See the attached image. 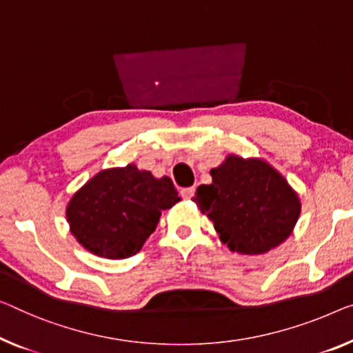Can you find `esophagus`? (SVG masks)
<instances>
[{
	"instance_id": "1",
	"label": "esophagus",
	"mask_w": 353,
	"mask_h": 353,
	"mask_svg": "<svg viewBox=\"0 0 353 353\" xmlns=\"http://www.w3.org/2000/svg\"><path fill=\"white\" fill-rule=\"evenodd\" d=\"M193 193H194V187H187V188H182V190H181V194H182L183 199H190L193 196Z\"/></svg>"
}]
</instances>
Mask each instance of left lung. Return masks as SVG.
<instances>
[{"instance_id":"8db88e82","label":"left lung","mask_w":353,"mask_h":353,"mask_svg":"<svg viewBox=\"0 0 353 353\" xmlns=\"http://www.w3.org/2000/svg\"><path fill=\"white\" fill-rule=\"evenodd\" d=\"M210 176L212 183L199 185L193 201L230 250L265 254L292 234L301 203L281 172L265 160L228 155L210 170Z\"/></svg>"}]
</instances>
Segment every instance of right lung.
<instances>
[{
  "instance_id": "right-lung-1",
  "label": "right lung",
  "mask_w": 353,
  "mask_h": 353,
  "mask_svg": "<svg viewBox=\"0 0 353 353\" xmlns=\"http://www.w3.org/2000/svg\"><path fill=\"white\" fill-rule=\"evenodd\" d=\"M181 201L170 177L157 179L134 165L99 171L66 208L71 233L88 252L109 260L136 255L163 210Z\"/></svg>"
}]
</instances>
